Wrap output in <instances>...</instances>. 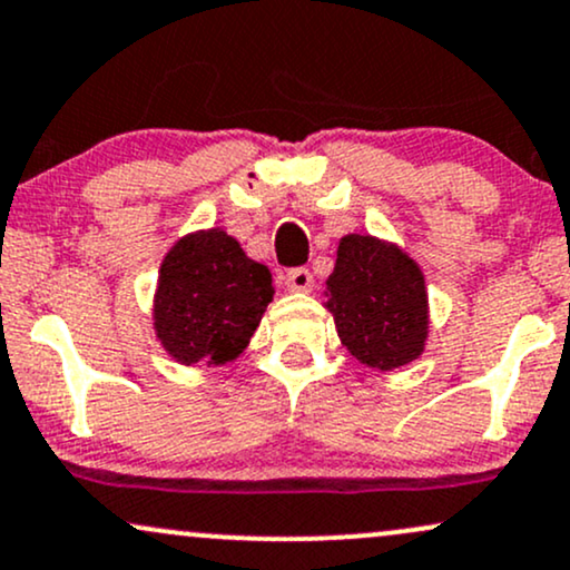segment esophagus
<instances>
[{
  "label": "esophagus",
  "mask_w": 570,
  "mask_h": 570,
  "mask_svg": "<svg viewBox=\"0 0 570 570\" xmlns=\"http://www.w3.org/2000/svg\"><path fill=\"white\" fill-rule=\"evenodd\" d=\"M284 286L289 292H311L313 289V273L305 267H294L284 273Z\"/></svg>",
  "instance_id": "1"
}]
</instances>
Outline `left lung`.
<instances>
[{
	"instance_id": "1",
	"label": "left lung",
	"mask_w": 570,
	"mask_h": 570,
	"mask_svg": "<svg viewBox=\"0 0 570 570\" xmlns=\"http://www.w3.org/2000/svg\"><path fill=\"white\" fill-rule=\"evenodd\" d=\"M324 294L340 342L363 366L395 372L424 353L428 286L422 267L397 244L368 233L342 236Z\"/></svg>"
}]
</instances>
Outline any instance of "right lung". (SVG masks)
I'll list each match as a JSON object with an SVG mask.
<instances>
[{
	"label": "right lung",
	"instance_id": "obj_1",
	"mask_svg": "<svg viewBox=\"0 0 570 570\" xmlns=\"http://www.w3.org/2000/svg\"><path fill=\"white\" fill-rule=\"evenodd\" d=\"M273 294L271 271L223 228L185 233L159 267L156 340L183 366H223L246 351Z\"/></svg>",
	"mask_w": 570,
	"mask_h": 570
}]
</instances>
